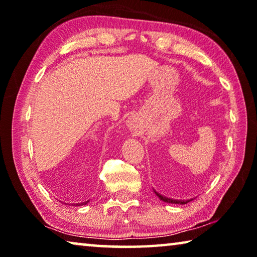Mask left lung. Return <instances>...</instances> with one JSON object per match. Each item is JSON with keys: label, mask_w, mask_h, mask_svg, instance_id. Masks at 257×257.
<instances>
[{"label": "left lung", "mask_w": 257, "mask_h": 257, "mask_svg": "<svg viewBox=\"0 0 257 257\" xmlns=\"http://www.w3.org/2000/svg\"><path fill=\"white\" fill-rule=\"evenodd\" d=\"M155 192V194L160 197V199L162 200V201H164V202H167V203H172V204H186V203H188V202H191L192 200H173V199H169V197H165V196H162L160 193H157L156 191H154Z\"/></svg>", "instance_id": "left-lung-1"}]
</instances>
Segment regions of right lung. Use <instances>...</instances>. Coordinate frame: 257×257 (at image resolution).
Instances as JSON below:
<instances>
[{"label": "right lung", "mask_w": 257, "mask_h": 257, "mask_svg": "<svg viewBox=\"0 0 257 257\" xmlns=\"http://www.w3.org/2000/svg\"><path fill=\"white\" fill-rule=\"evenodd\" d=\"M88 201H86V202H81V203H74L73 206H84V204H87Z\"/></svg>", "instance_id": "right-lung-1"}]
</instances>
